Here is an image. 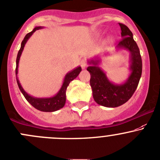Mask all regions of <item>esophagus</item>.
I'll return each mask as SVG.
<instances>
[{"label": "esophagus", "mask_w": 160, "mask_h": 160, "mask_svg": "<svg viewBox=\"0 0 160 160\" xmlns=\"http://www.w3.org/2000/svg\"><path fill=\"white\" fill-rule=\"evenodd\" d=\"M87 65H88V63H87V60L86 59H82L81 61H80V66H81V68L82 69H85L87 66Z\"/></svg>", "instance_id": "esophagus-1"}]
</instances>
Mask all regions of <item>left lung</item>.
<instances>
[{"mask_svg": "<svg viewBox=\"0 0 160 160\" xmlns=\"http://www.w3.org/2000/svg\"><path fill=\"white\" fill-rule=\"evenodd\" d=\"M121 28V41L117 48H125L131 52V73L123 84L116 85L110 82L105 72L98 66L99 60H91L87 70L91 74L90 84L92 88L93 98L98 105L105 107H118L126 103L134 94L142 72V61L137 43L133 38L129 28L123 23H119Z\"/></svg>", "mask_w": 160, "mask_h": 160, "instance_id": "8db88e82", "label": "left lung"}]
</instances>
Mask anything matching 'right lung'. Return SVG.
<instances>
[{
	"label": "right lung",
	"mask_w": 160,
	"mask_h": 160,
	"mask_svg": "<svg viewBox=\"0 0 160 160\" xmlns=\"http://www.w3.org/2000/svg\"><path fill=\"white\" fill-rule=\"evenodd\" d=\"M41 26H37L33 29V30L31 31L30 32L27 33L26 35V37H24L23 41H22L21 44V48H20L19 51L18 52V55H17V58H16V69H15V74H18V62H19L20 56H21V54L22 52L23 48H24V46L26 44V41H28V39L32 36V34L35 32L37 29H41ZM81 71V67L79 66V67L76 68L75 69H73L72 71L69 72V73H67L66 75L64 78V81H63L62 86L61 89L58 91V94L56 95L53 96L52 98H33L32 96H30L29 94H28L26 91L23 90V88H22L21 84H20L19 81H18V78H16L17 83H18V86L19 90L21 91V92L22 93V94L24 95L25 98L27 100V102L29 104L32 105L35 108L40 110V111L42 112H55L57 110L60 109V108H62L63 106L66 104V89H67V87L69 86V83H70L72 80H73L77 76L79 75V73Z\"/></svg>",
	"instance_id": "add662e5"
}]
</instances>
